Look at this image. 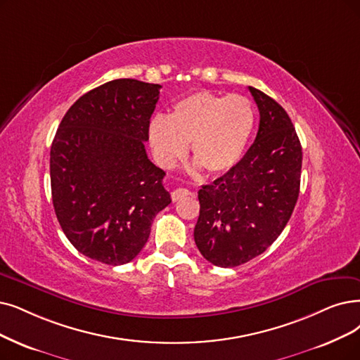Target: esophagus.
I'll return each mask as SVG.
<instances>
[{"label": "esophagus", "mask_w": 360, "mask_h": 360, "mask_svg": "<svg viewBox=\"0 0 360 360\" xmlns=\"http://www.w3.org/2000/svg\"><path fill=\"white\" fill-rule=\"evenodd\" d=\"M189 195H192V192H191V191H188V189H183V188H179V189H176V191H172V192H171V199L174 200V202H177V200H180V199H183V198H186V196H189Z\"/></svg>", "instance_id": "obj_1"}]
</instances>
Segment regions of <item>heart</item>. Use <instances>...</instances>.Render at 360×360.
<instances>
[{
    "label": "heart",
    "mask_w": 360,
    "mask_h": 360,
    "mask_svg": "<svg viewBox=\"0 0 360 360\" xmlns=\"http://www.w3.org/2000/svg\"><path fill=\"white\" fill-rule=\"evenodd\" d=\"M255 128V110L243 96L198 91L183 97L167 117L156 115L149 124V143L156 161L174 167L188 152L212 174L239 164Z\"/></svg>",
    "instance_id": "heart-1"
}]
</instances>
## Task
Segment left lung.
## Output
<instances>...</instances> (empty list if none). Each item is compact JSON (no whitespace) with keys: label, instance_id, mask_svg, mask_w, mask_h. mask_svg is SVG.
Segmentation results:
<instances>
[{"label":"left lung","instance_id":"obj_1","mask_svg":"<svg viewBox=\"0 0 360 360\" xmlns=\"http://www.w3.org/2000/svg\"><path fill=\"white\" fill-rule=\"evenodd\" d=\"M260 110L255 141L238 165L202 186L195 243L214 266L235 267L263 254L297 204L303 152L285 109L248 87Z\"/></svg>","mask_w":360,"mask_h":360}]
</instances>
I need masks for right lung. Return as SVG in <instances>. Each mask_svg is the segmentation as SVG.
<instances>
[{
  "label": "right lung",
  "instance_id": "right-lung-1",
  "mask_svg": "<svg viewBox=\"0 0 360 360\" xmlns=\"http://www.w3.org/2000/svg\"><path fill=\"white\" fill-rule=\"evenodd\" d=\"M160 84L122 78L85 93L69 108L50 150L53 207L82 255L130 263L145 247L155 215L171 204L165 171L145 141Z\"/></svg>",
  "mask_w": 360,
  "mask_h": 360
}]
</instances>
